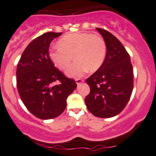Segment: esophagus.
Wrapping results in <instances>:
<instances>
[{
    "label": "esophagus",
    "mask_w": 156,
    "mask_h": 156,
    "mask_svg": "<svg viewBox=\"0 0 156 156\" xmlns=\"http://www.w3.org/2000/svg\"><path fill=\"white\" fill-rule=\"evenodd\" d=\"M76 83L78 84V85H79V84L83 83V82L84 81V80L81 79V78H77V79L76 80Z\"/></svg>",
    "instance_id": "obj_1"
}]
</instances>
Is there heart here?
<instances>
[{"label":"heart","mask_w":156,"mask_h":156,"mask_svg":"<svg viewBox=\"0 0 156 156\" xmlns=\"http://www.w3.org/2000/svg\"><path fill=\"white\" fill-rule=\"evenodd\" d=\"M107 46L102 36L89 33L67 34L58 41V46L49 51V57L59 70H65L73 60L76 61L67 69V74L78 78L87 72L100 68L106 57Z\"/></svg>","instance_id":"1"}]
</instances>
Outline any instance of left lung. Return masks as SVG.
I'll list each match as a JSON object with an SVG mask.
<instances>
[{
  "mask_svg": "<svg viewBox=\"0 0 156 156\" xmlns=\"http://www.w3.org/2000/svg\"><path fill=\"white\" fill-rule=\"evenodd\" d=\"M107 46L102 65L86 79L90 93L85 98L88 110L99 118H111L124 109L134 87L130 56L117 37L101 28Z\"/></svg>",
  "mask_w": 156,
  "mask_h": 156,
  "instance_id": "left-lung-1",
  "label": "left lung"
}]
</instances>
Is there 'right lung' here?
Here are the masks:
<instances>
[{"label": "right lung", "mask_w": 156, "mask_h": 156, "mask_svg": "<svg viewBox=\"0 0 156 156\" xmlns=\"http://www.w3.org/2000/svg\"><path fill=\"white\" fill-rule=\"evenodd\" d=\"M62 33L48 32L26 47L16 68V85L22 102L40 119L57 117L67 106V98L77 84L54 67L48 53L50 44Z\"/></svg>", "instance_id": "obj_1"}]
</instances>
